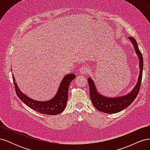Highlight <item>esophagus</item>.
Returning a JSON list of instances; mask_svg holds the SVG:
<instances>
[{"mask_svg":"<svg viewBox=\"0 0 150 150\" xmlns=\"http://www.w3.org/2000/svg\"><path fill=\"white\" fill-rule=\"evenodd\" d=\"M79 71L81 74H86L90 71V69L88 66H83L79 69Z\"/></svg>","mask_w":150,"mask_h":150,"instance_id":"1","label":"esophagus"}]
</instances>
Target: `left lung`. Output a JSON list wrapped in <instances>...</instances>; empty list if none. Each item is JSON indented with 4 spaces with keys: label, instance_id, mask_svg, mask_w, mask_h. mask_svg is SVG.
I'll return each instance as SVG.
<instances>
[{
    "label": "left lung",
    "instance_id": "obj_1",
    "mask_svg": "<svg viewBox=\"0 0 150 150\" xmlns=\"http://www.w3.org/2000/svg\"><path fill=\"white\" fill-rule=\"evenodd\" d=\"M129 39L133 44L136 53L139 58V74L137 81V84L134 89L129 94L125 96H120L118 98H107L102 96L98 93L95 86V84L91 78H88V82L89 86V95L91 100L93 106L101 112L108 114H114L118 112L121 110H125L133 102L138 96L142 80L143 68V59L142 52H140L138 46L137 40L134 38L129 37Z\"/></svg>",
    "mask_w": 150,
    "mask_h": 150
}]
</instances>
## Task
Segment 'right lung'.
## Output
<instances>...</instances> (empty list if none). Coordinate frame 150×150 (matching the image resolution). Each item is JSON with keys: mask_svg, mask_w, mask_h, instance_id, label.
Segmentation results:
<instances>
[{"mask_svg": "<svg viewBox=\"0 0 150 150\" xmlns=\"http://www.w3.org/2000/svg\"><path fill=\"white\" fill-rule=\"evenodd\" d=\"M12 78L17 96L27 106L42 114L55 115L60 114L66 108L68 99V89L71 81L76 78V75L69 74L65 76L61 81L55 96L47 101H38L27 96L21 92L17 86L13 74H12Z\"/></svg>", "mask_w": 150, "mask_h": 150, "instance_id": "1", "label": "right lung"}]
</instances>
